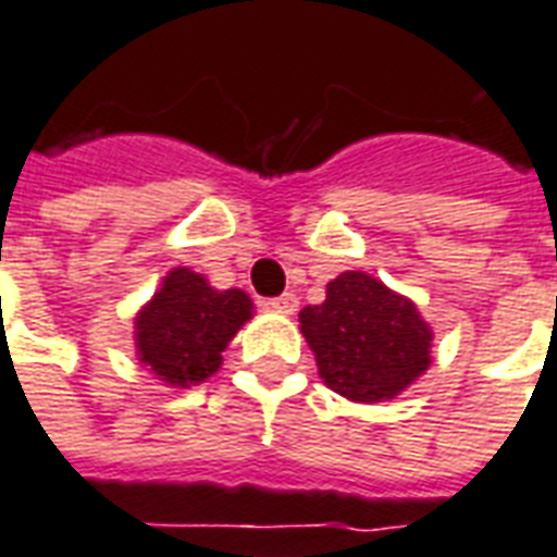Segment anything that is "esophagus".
Instances as JSON below:
<instances>
[{"instance_id": "obj_1", "label": "esophagus", "mask_w": 557, "mask_h": 557, "mask_svg": "<svg viewBox=\"0 0 557 557\" xmlns=\"http://www.w3.org/2000/svg\"><path fill=\"white\" fill-rule=\"evenodd\" d=\"M267 305L278 313H294L296 308H299V299H296V294H282V296H275V299H270Z\"/></svg>"}]
</instances>
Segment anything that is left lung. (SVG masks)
<instances>
[{
    "instance_id": "obj_1",
    "label": "left lung",
    "mask_w": 557,
    "mask_h": 557,
    "mask_svg": "<svg viewBox=\"0 0 557 557\" xmlns=\"http://www.w3.org/2000/svg\"><path fill=\"white\" fill-rule=\"evenodd\" d=\"M299 329L320 379L352 403L393 399L432 363V325L417 305L358 270L329 282L325 302L299 311Z\"/></svg>"
}]
</instances>
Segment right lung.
<instances>
[{
  "mask_svg": "<svg viewBox=\"0 0 557 557\" xmlns=\"http://www.w3.org/2000/svg\"><path fill=\"white\" fill-rule=\"evenodd\" d=\"M249 317L252 299L244 290H214L205 275L175 267L137 313V358L161 382L190 387L220 370L225 346Z\"/></svg>",
  "mask_w": 557,
  "mask_h": 557,
  "instance_id": "1",
  "label": "right lung"
}]
</instances>
